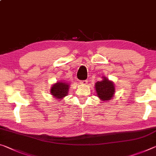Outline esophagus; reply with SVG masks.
<instances>
[{
	"label": "esophagus",
	"mask_w": 156,
	"mask_h": 156,
	"mask_svg": "<svg viewBox=\"0 0 156 156\" xmlns=\"http://www.w3.org/2000/svg\"><path fill=\"white\" fill-rule=\"evenodd\" d=\"M80 84H82V85H87L88 83V81L87 80H81L80 81Z\"/></svg>",
	"instance_id": "esophagus-1"
}]
</instances>
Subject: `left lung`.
<instances>
[{
	"label": "left lung",
	"mask_w": 156,
	"mask_h": 156,
	"mask_svg": "<svg viewBox=\"0 0 156 156\" xmlns=\"http://www.w3.org/2000/svg\"><path fill=\"white\" fill-rule=\"evenodd\" d=\"M103 80L95 83V89L97 96L102 101H109L112 99L115 92L114 84L105 77Z\"/></svg>",
	"instance_id": "left-lung-1"
}]
</instances>
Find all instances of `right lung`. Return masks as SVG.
<instances>
[{
    "label": "right lung",
    "instance_id": "1",
    "mask_svg": "<svg viewBox=\"0 0 156 156\" xmlns=\"http://www.w3.org/2000/svg\"><path fill=\"white\" fill-rule=\"evenodd\" d=\"M69 90V84L65 82H57L51 87V94L57 99H61L67 96Z\"/></svg>",
    "mask_w": 156,
    "mask_h": 156
}]
</instances>
